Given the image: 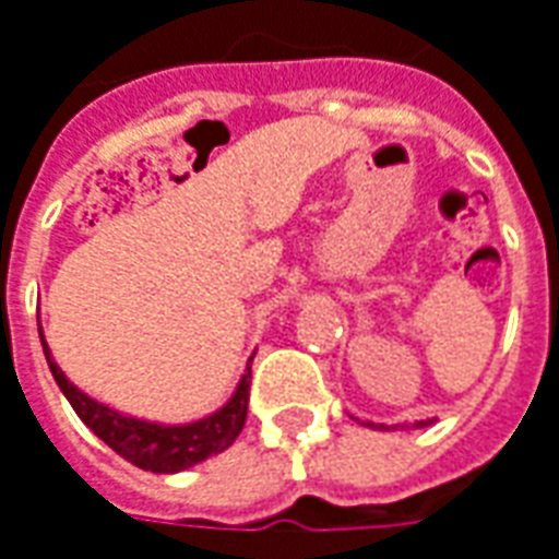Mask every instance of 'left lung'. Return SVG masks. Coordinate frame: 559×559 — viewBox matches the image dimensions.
Wrapping results in <instances>:
<instances>
[{
    "instance_id": "left-lung-1",
    "label": "left lung",
    "mask_w": 559,
    "mask_h": 559,
    "mask_svg": "<svg viewBox=\"0 0 559 559\" xmlns=\"http://www.w3.org/2000/svg\"><path fill=\"white\" fill-rule=\"evenodd\" d=\"M429 424H432V420H415V429H420V427H429ZM381 427H384V424H381ZM381 427H378V429H381ZM393 429H396V427H393Z\"/></svg>"
}]
</instances>
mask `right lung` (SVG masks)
I'll return each instance as SVG.
<instances>
[{"instance_id":"1","label":"right lung","mask_w":559,"mask_h":559,"mask_svg":"<svg viewBox=\"0 0 559 559\" xmlns=\"http://www.w3.org/2000/svg\"><path fill=\"white\" fill-rule=\"evenodd\" d=\"M38 333H41V323H38ZM41 345H45V357H48L53 381L60 384L62 396L72 402L75 415L111 451H117L123 460H130L132 466H139V469L157 472V475L190 469V466H197L202 460L226 451L229 444L239 439L241 427H245L253 357L245 366V374H241V381L233 390V396L217 412L199 417V420H190V424H157V420L123 415V412H117L111 405L87 396L53 362V354H50L48 342H45V333H41Z\"/></svg>"}]
</instances>
